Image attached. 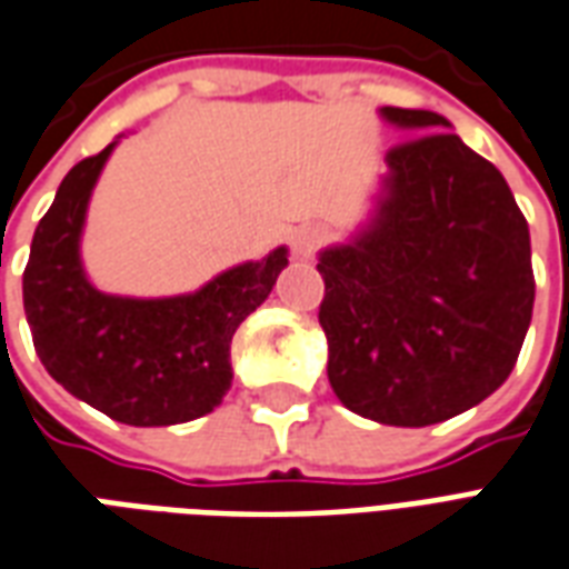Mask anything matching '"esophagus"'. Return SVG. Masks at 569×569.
<instances>
[{"label":"esophagus","instance_id":"obj_1","mask_svg":"<svg viewBox=\"0 0 569 569\" xmlns=\"http://www.w3.org/2000/svg\"><path fill=\"white\" fill-rule=\"evenodd\" d=\"M322 243H326V229H319V226H298L292 231V252L298 259H310Z\"/></svg>","mask_w":569,"mask_h":569}]
</instances>
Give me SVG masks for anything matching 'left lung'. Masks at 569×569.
<instances>
[{
  "label": "left lung",
  "mask_w": 569,
  "mask_h": 569,
  "mask_svg": "<svg viewBox=\"0 0 569 569\" xmlns=\"http://www.w3.org/2000/svg\"><path fill=\"white\" fill-rule=\"evenodd\" d=\"M386 153L368 222L319 252L328 382L352 413L425 428L507 382L533 313L531 231L507 180L435 111L380 108Z\"/></svg>",
  "instance_id": "obj_1"
}]
</instances>
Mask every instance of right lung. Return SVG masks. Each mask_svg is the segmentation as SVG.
<instances>
[{"mask_svg":"<svg viewBox=\"0 0 569 569\" xmlns=\"http://www.w3.org/2000/svg\"><path fill=\"white\" fill-rule=\"evenodd\" d=\"M120 138L71 168L38 222L23 271L29 331L50 377L104 416L138 428L192 422L222 403L231 338L271 296L289 250L234 264L187 296L99 292L83 271L81 234L92 187Z\"/></svg>","mask_w":569,"mask_h":569,"instance_id":"add662e5","label":"right lung"}]
</instances>
